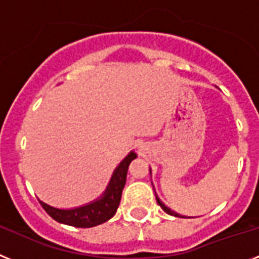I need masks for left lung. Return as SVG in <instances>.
Segmentation results:
<instances>
[{
    "mask_svg": "<svg viewBox=\"0 0 259 259\" xmlns=\"http://www.w3.org/2000/svg\"><path fill=\"white\" fill-rule=\"evenodd\" d=\"M155 196H156V195H155ZM156 201H158V204H159V205H160V208H162V209L164 210V212H166V213L171 214V216H178V217H179V214H178V213H175V212H174V210H171L170 208H167L166 205H164V204H163L162 201H160V200H159V197H158V196H156Z\"/></svg>",
    "mask_w": 259,
    "mask_h": 259,
    "instance_id": "8db88e82",
    "label": "left lung"
}]
</instances>
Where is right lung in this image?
Returning <instances> with one entry per match:
<instances>
[{"label":"right lung","instance_id":"1","mask_svg":"<svg viewBox=\"0 0 259 259\" xmlns=\"http://www.w3.org/2000/svg\"><path fill=\"white\" fill-rule=\"evenodd\" d=\"M137 158L136 153H132L126 156L122 162L119 163L114 174H113L112 180H110L108 190L105 195L100 200L91 203L84 207L75 208V209H58L52 208L47 204L39 201L43 209L47 212L49 216L58 223L71 225L76 228H92L105 223L109 219H112L117 212V208L121 201V195L126 183V174L129 168L130 162Z\"/></svg>","mask_w":259,"mask_h":259}]
</instances>
